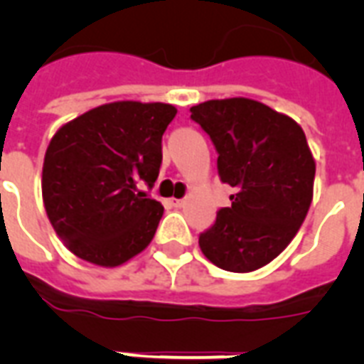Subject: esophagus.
<instances>
[{
	"instance_id": "esophagus-1",
	"label": "esophagus",
	"mask_w": 364,
	"mask_h": 364,
	"mask_svg": "<svg viewBox=\"0 0 364 364\" xmlns=\"http://www.w3.org/2000/svg\"><path fill=\"white\" fill-rule=\"evenodd\" d=\"M170 205H173V208H183V205H185V200L171 198V200H170Z\"/></svg>"
}]
</instances>
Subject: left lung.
<instances>
[{
  "label": "left lung",
  "instance_id": "1",
  "mask_svg": "<svg viewBox=\"0 0 364 364\" xmlns=\"http://www.w3.org/2000/svg\"><path fill=\"white\" fill-rule=\"evenodd\" d=\"M217 151V171L234 188L232 205L200 234L202 253L228 272H253L287 247L314 196L316 162L302 128L247 98L191 107Z\"/></svg>",
  "mask_w": 364,
  "mask_h": 364
}]
</instances>
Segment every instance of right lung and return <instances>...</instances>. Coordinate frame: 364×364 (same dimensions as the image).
<instances>
[{
	"label": "right lung",
	"mask_w": 364,
	"mask_h": 364,
	"mask_svg": "<svg viewBox=\"0 0 364 364\" xmlns=\"http://www.w3.org/2000/svg\"><path fill=\"white\" fill-rule=\"evenodd\" d=\"M176 113L170 104L113 102L54 134L43 162V202L79 259L113 268L151 243L164 208L137 185L156 181L162 134Z\"/></svg>",
	"instance_id": "obj_1"
}]
</instances>
